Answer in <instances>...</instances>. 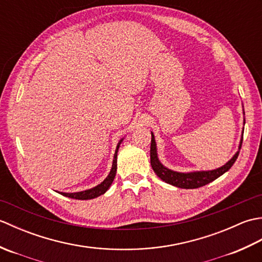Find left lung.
<instances>
[{
	"label": "left lung",
	"instance_id": "obj_1",
	"mask_svg": "<svg viewBox=\"0 0 262 262\" xmlns=\"http://www.w3.org/2000/svg\"><path fill=\"white\" fill-rule=\"evenodd\" d=\"M244 124H246V120H244ZM242 141H243V134H242V138H241L240 146H238V148H241ZM237 157H238V152H236L234 157H233L225 165L221 166V168L216 169V170L188 172V173L176 172V171H172L168 168H165V166L159 161L158 152H157V143H155L154 135L152 133V140H151V165H152V168L161 180H163L166 183H170V185L176 186L178 188L194 189V188H199V187L207 185V183L214 181L222 174H224L226 171H229L231 169V166L234 164Z\"/></svg>",
	"mask_w": 262,
	"mask_h": 262
}]
</instances>
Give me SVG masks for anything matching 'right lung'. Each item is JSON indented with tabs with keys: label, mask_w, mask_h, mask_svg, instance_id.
I'll return each instance as SVG.
<instances>
[{
	"label": "right lung",
	"mask_w": 262,
	"mask_h": 262,
	"mask_svg": "<svg viewBox=\"0 0 262 262\" xmlns=\"http://www.w3.org/2000/svg\"><path fill=\"white\" fill-rule=\"evenodd\" d=\"M122 142V140H120V142L118 143V145L116 147V152L114 155V161H113V168H111L110 173L108 174V177L105 178V179L98 185L97 187H93L91 189H88V190L84 191H80V192H59L62 193L63 196H66L69 198H73V199H80V200H86V199H93L96 197L101 196L105 191L108 190L109 187L111 186V183H113L114 179H115V176H116V171H117V152H118V148L120 143Z\"/></svg>",
	"instance_id": "1"
}]
</instances>
